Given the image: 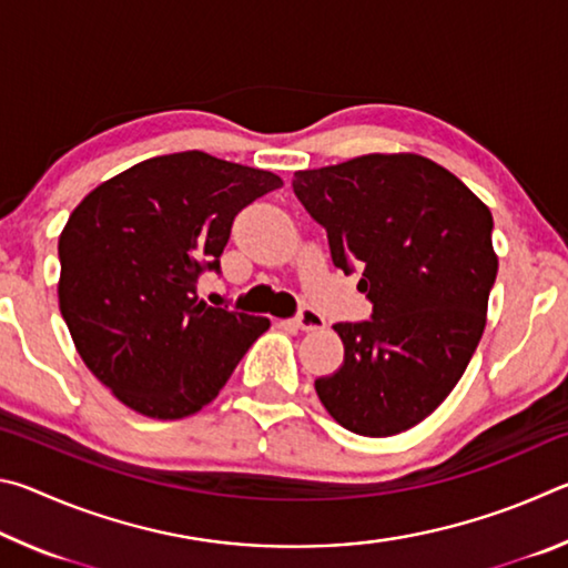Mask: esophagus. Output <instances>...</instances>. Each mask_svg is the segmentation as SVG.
Here are the masks:
<instances>
[{"mask_svg":"<svg viewBox=\"0 0 568 568\" xmlns=\"http://www.w3.org/2000/svg\"><path fill=\"white\" fill-rule=\"evenodd\" d=\"M293 325H295V328H301V331H323L325 318L321 313H315L313 307H303V311L293 318Z\"/></svg>","mask_w":568,"mask_h":568,"instance_id":"34e87169","label":"esophagus"}]
</instances>
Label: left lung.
Segmentation results:
<instances>
[{"label": "left lung", "mask_w": 568, "mask_h": 568, "mask_svg": "<svg viewBox=\"0 0 568 568\" xmlns=\"http://www.w3.org/2000/svg\"><path fill=\"white\" fill-rule=\"evenodd\" d=\"M293 190L328 233L343 273L363 265L371 321L335 323L343 365L315 381L325 410L358 436H396L430 416L486 328L498 257L494 217L434 160L363 155L301 170Z\"/></svg>", "instance_id": "obj_1"}]
</instances>
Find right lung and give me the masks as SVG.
Instances as JSON below:
<instances>
[{
    "label": "right lung",
    "mask_w": 568,
    "mask_h": 568,
    "mask_svg": "<svg viewBox=\"0 0 568 568\" xmlns=\"http://www.w3.org/2000/svg\"><path fill=\"white\" fill-rule=\"evenodd\" d=\"M283 180L187 150L94 187L60 235V311L77 353L114 398L175 420L213 400L267 318L197 301L220 273L240 210Z\"/></svg>",
    "instance_id": "right-lung-1"
}]
</instances>
